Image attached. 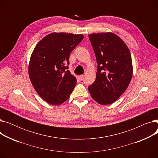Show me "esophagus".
Returning <instances> with one entry per match:
<instances>
[{"mask_svg": "<svg viewBox=\"0 0 158 158\" xmlns=\"http://www.w3.org/2000/svg\"><path fill=\"white\" fill-rule=\"evenodd\" d=\"M78 78H79V81H82L84 79V76H83V75H80V76H79Z\"/></svg>", "mask_w": 158, "mask_h": 158, "instance_id": "obj_1", "label": "esophagus"}]
</instances>
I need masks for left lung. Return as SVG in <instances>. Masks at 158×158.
<instances>
[{
	"label": "left lung",
	"instance_id": "left-lung-1",
	"mask_svg": "<svg viewBox=\"0 0 158 158\" xmlns=\"http://www.w3.org/2000/svg\"><path fill=\"white\" fill-rule=\"evenodd\" d=\"M88 36L98 64L96 79L89 86V92L98 104H112L125 92L131 82L132 64L130 51L114 33H94Z\"/></svg>",
	"mask_w": 158,
	"mask_h": 158
}]
</instances>
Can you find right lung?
<instances>
[{
  "label": "right lung",
  "instance_id": "obj_1",
  "mask_svg": "<svg viewBox=\"0 0 158 158\" xmlns=\"http://www.w3.org/2000/svg\"><path fill=\"white\" fill-rule=\"evenodd\" d=\"M83 38L82 35L53 32L35 47L29 76L33 87L47 102L60 105L70 97L77 80L68 70L69 56Z\"/></svg>",
  "mask_w": 158,
  "mask_h": 158
}]
</instances>
